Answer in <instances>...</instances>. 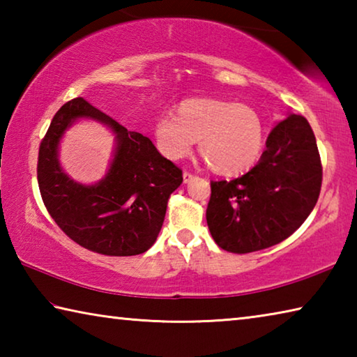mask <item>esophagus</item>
Instances as JSON below:
<instances>
[{
  "mask_svg": "<svg viewBox=\"0 0 357 357\" xmlns=\"http://www.w3.org/2000/svg\"><path fill=\"white\" fill-rule=\"evenodd\" d=\"M183 179H184V184L190 183V181L193 179V174L189 173V172H184V173H183Z\"/></svg>",
  "mask_w": 357,
  "mask_h": 357,
  "instance_id": "obj_1",
  "label": "esophagus"
}]
</instances>
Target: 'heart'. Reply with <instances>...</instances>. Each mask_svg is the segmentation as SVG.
<instances>
[{
    "label": "heart",
    "instance_id": "1",
    "mask_svg": "<svg viewBox=\"0 0 357 357\" xmlns=\"http://www.w3.org/2000/svg\"><path fill=\"white\" fill-rule=\"evenodd\" d=\"M153 130L157 149L170 160L189 155L198 138L209 167L225 176L250 170L264 148V126L258 113L228 100H184L178 114H159Z\"/></svg>",
    "mask_w": 357,
    "mask_h": 357
}]
</instances>
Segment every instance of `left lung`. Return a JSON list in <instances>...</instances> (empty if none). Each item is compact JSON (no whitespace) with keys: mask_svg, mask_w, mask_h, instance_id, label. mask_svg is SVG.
Wrapping results in <instances>:
<instances>
[{"mask_svg":"<svg viewBox=\"0 0 357 357\" xmlns=\"http://www.w3.org/2000/svg\"><path fill=\"white\" fill-rule=\"evenodd\" d=\"M323 168L309 121L288 113L266 140L258 164L241 178L213 181L206 220L215 244L249 253L282 243L318 202Z\"/></svg>","mask_w":357,"mask_h":357,"instance_id":"left-lung-1","label":"left lung"}]
</instances>
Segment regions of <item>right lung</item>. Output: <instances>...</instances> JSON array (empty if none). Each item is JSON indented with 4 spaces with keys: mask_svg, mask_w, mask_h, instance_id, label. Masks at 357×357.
Wrapping results in <instances>:
<instances>
[{
    "mask_svg": "<svg viewBox=\"0 0 357 357\" xmlns=\"http://www.w3.org/2000/svg\"><path fill=\"white\" fill-rule=\"evenodd\" d=\"M80 119L98 120L115 135L111 165L94 185L72 180L59 162L65 130ZM38 183L52 219L72 241L102 255L130 257L155 243L168 198L183 183V172L148 137L128 130L77 98L59 108L40 143Z\"/></svg>",
    "mask_w": 357,
    "mask_h": 357,
    "instance_id": "right-lung-1",
    "label": "right lung"
}]
</instances>
